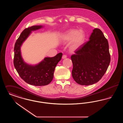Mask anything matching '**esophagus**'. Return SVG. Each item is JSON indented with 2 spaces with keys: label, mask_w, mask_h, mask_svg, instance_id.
Returning a JSON list of instances; mask_svg holds the SVG:
<instances>
[{
  "label": "esophagus",
  "mask_w": 123,
  "mask_h": 123,
  "mask_svg": "<svg viewBox=\"0 0 123 123\" xmlns=\"http://www.w3.org/2000/svg\"><path fill=\"white\" fill-rule=\"evenodd\" d=\"M66 58H67L66 55H63V56H62V59H66Z\"/></svg>",
  "instance_id": "obj_1"
}]
</instances>
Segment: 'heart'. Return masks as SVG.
Here are the masks:
<instances>
[{
    "instance_id": "heart-1",
    "label": "heart",
    "mask_w": 123,
    "mask_h": 123,
    "mask_svg": "<svg viewBox=\"0 0 123 123\" xmlns=\"http://www.w3.org/2000/svg\"><path fill=\"white\" fill-rule=\"evenodd\" d=\"M85 35L82 30L70 29L66 32L61 36L62 40L65 42L71 41L70 44V49L74 50L79 48L83 43Z\"/></svg>"
}]
</instances>
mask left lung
Instances as JSON below:
<instances>
[{
    "mask_svg": "<svg viewBox=\"0 0 123 123\" xmlns=\"http://www.w3.org/2000/svg\"><path fill=\"white\" fill-rule=\"evenodd\" d=\"M75 53L71 56L74 80L86 86L98 82L105 74L111 60L108 42L102 32L94 29L89 41Z\"/></svg>",
    "mask_w": 123,
    "mask_h": 123,
    "instance_id": "1",
    "label": "left lung"
}]
</instances>
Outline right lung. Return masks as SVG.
I'll list each match as a JSON object with an SVG mask.
<instances>
[{
  "mask_svg": "<svg viewBox=\"0 0 123 123\" xmlns=\"http://www.w3.org/2000/svg\"><path fill=\"white\" fill-rule=\"evenodd\" d=\"M43 28L42 25L33 26L25 29L18 38L14 47V65L19 75L28 84L35 86L48 85L53 80L55 68L61 59L63 54L59 53L53 57H46L35 65L26 63L23 59L21 47L32 31Z\"/></svg>",
  "mask_w": 123,
  "mask_h": 123,
  "instance_id": "1",
  "label": "right lung"
}]
</instances>
